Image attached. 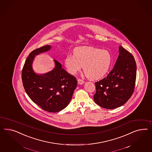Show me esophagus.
<instances>
[{
  "label": "esophagus",
  "instance_id": "esophagus-1",
  "mask_svg": "<svg viewBox=\"0 0 152 152\" xmlns=\"http://www.w3.org/2000/svg\"><path fill=\"white\" fill-rule=\"evenodd\" d=\"M77 82H78V84H79V85H82L84 83V81L81 79L78 78V80H77Z\"/></svg>",
  "mask_w": 152,
  "mask_h": 152
}]
</instances>
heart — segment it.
Listing matches in <instances>:
<instances>
[{"label":"heart","mask_w":152,"mask_h":152,"mask_svg":"<svg viewBox=\"0 0 152 152\" xmlns=\"http://www.w3.org/2000/svg\"><path fill=\"white\" fill-rule=\"evenodd\" d=\"M112 62L111 53L107 50L91 46H81L74 50V54H69L65 59V66L72 75L83 71L91 80L103 78L110 69Z\"/></svg>","instance_id":"heart-1"}]
</instances>
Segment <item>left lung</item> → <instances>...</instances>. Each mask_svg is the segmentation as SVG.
Returning a JSON list of instances; mask_svg holds the SVG:
<instances>
[{
    "instance_id": "obj_1",
    "label": "left lung",
    "mask_w": 152,
    "mask_h": 152,
    "mask_svg": "<svg viewBox=\"0 0 152 152\" xmlns=\"http://www.w3.org/2000/svg\"><path fill=\"white\" fill-rule=\"evenodd\" d=\"M119 53L115 66L107 77L95 82L94 101L106 109L122 106L134 90L137 66L134 57L121 46Z\"/></svg>"
}]
</instances>
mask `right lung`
I'll return each mask as SVG.
<instances>
[{"label":"right lung","instance_id":"obj_1","mask_svg":"<svg viewBox=\"0 0 152 152\" xmlns=\"http://www.w3.org/2000/svg\"><path fill=\"white\" fill-rule=\"evenodd\" d=\"M51 48L50 45H45L33 50L25 62L21 77L30 99L42 110L54 113L61 111L69 104L77 86V80L55 60L53 70L44 74L35 73L32 67L35 56Z\"/></svg>","mask_w":152,"mask_h":152}]
</instances>
